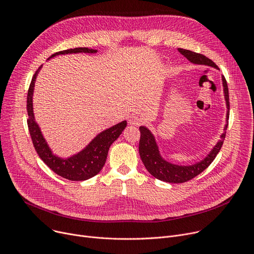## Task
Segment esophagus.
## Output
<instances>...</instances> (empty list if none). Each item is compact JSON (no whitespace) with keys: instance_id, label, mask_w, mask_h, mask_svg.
I'll return each mask as SVG.
<instances>
[{"instance_id":"34e87169","label":"esophagus","mask_w":254,"mask_h":254,"mask_svg":"<svg viewBox=\"0 0 254 254\" xmlns=\"http://www.w3.org/2000/svg\"><path fill=\"white\" fill-rule=\"evenodd\" d=\"M128 123H129L130 126L138 127V126H140V125L142 124V121H141V119H139L137 116H131V117L129 118Z\"/></svg>"}]
</instances>
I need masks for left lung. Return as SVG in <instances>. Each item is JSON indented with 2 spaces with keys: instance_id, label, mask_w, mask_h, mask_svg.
<instances>
[{
  "instance_id": "left-lung-1",
  "label": "left lung",
  "mask_w": 254,
  "mask_h": 254,
  "mask_svg": "<svg viewBox=\"0 0 254 254\" xmlns=\"http://www.w3.org/2000/svg\"><path fill=\"white\" fill-rule=\"evenodd\" d=\"M179 52L184 55L189 61L196 63V64H204L208 66L215 67L216 69H219L211 59L204 56L203 54H199L190 50L179 48ZM223 81V87H224V94H225V100H226V106H227V116L226 120H229V92H228V86L227 82L224 76H222ZM228 127V123L226 124L224 127V132L221 134V139L217 142L216 146L213 148V150L210 152V154L200 163H197L192 166H178L173 165L171 163H168L165 161L159 153V149L156 143L155 137L152 134V132L144 127H139V142H138V152L140 159L146 167V169L149 171V173L154 176L155 178L164 181V182L168 183H185L187 181L192 180L199 174H201L205 169H207L210 164L214 161L217 154L222 148V144L224 141V138L226 136V129Z\"/></svg>"
}]
</instances>
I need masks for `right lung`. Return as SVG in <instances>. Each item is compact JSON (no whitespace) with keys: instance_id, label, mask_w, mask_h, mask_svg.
Instances as JSON below:
<instances>
[{"instance_id":"obj_1","label":"right lung","mask_w":254,"mask_h":254,"mask_svg":"<svg viewBox=\"0 0 254 254\" xmlns=\"http://www.w3.org/2000/svg\"><path fill=\"white\" fill-rule=\"evenodd\" d=\"M95 53L96 50L88 49L86 47H79L74 49H68L54 53L50 56L54 57L59 54L68 53ZM41 66L39 67V69ZM39 69L35 72L32 77L28 94H27V113L29 119L27 120L29 132L33 141V146L37 152L41 160L57 175L70 181H84L97 175L105 164L106 157L112 143L122 134L123 130L127 127V122L124 121L113 127L107 128L100 132L88 146L79 154L69 159H60L54 156L45 141L38 125L36 124L33 114L32 95L34 89V83Z\"/></svg>"}]
</instances>
